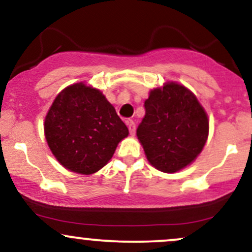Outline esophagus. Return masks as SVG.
Instances as JSON below:
<instances>
[{"instance_id":"34e87169","label":"esophagus","mask_w":252,"mask_h":252,"mask_svg":"<svg viewBox=\"0 0 252 252\" xmlns=\"http://www.w3.org/2000/svg\"><path fill=\"white\" fill-rule=\"evenodd\" d=\"M126 126H128V129H129V132H130V135L131 136H134L135 135V131H136V126H135V123L132 122L131 120H129V121H126Z\"/></svg>"}]
</instances>
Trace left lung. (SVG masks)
Returning <instances> with one entry per match:
<instances>
[{"instance_id": "1", "label": "left lung", "mask_w": 252, "mask_h": 252, "mask_svg": "<svg viewBox=\"0 0 252 252\" xmlns=\"http://www.w3.org/2000/svg\"><path fill=\"white\" fill-rule=\"evenodd\" d=\"M136 135L152 166L175 173L195 160L209 136V118L189 89L170 82L150 91Z\"/></svg>"}]
</instances>
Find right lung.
I'll list each match as a JSON object with an SVG mask.
<instances>
[{"label":"right lung","instance_id":"right-lung-1","mask_svg":"<svg viewBox=\"0 0 252 252\" xmlns=\"http://www.w3.org/2000/svg\"><path fill=\"white\" fill-rule=\"evenodd\" d=\"M45 137L60 164L94 174L114 155L129 130L98 89L77 83L56 97L45 118Z\"/></svg>","mask_w":252,"mask_h":252}]
</instances>
